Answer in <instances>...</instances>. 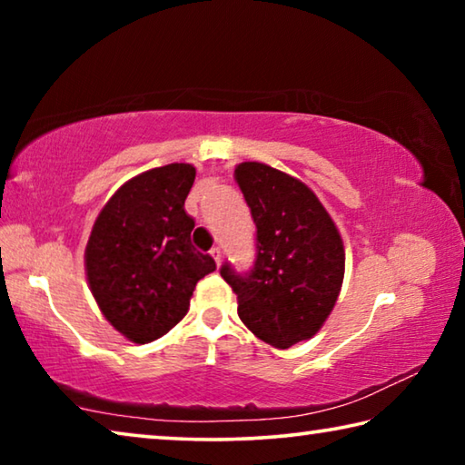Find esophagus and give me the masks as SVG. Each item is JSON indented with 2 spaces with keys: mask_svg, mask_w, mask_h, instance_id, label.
I'll return each mask as SVG.
<instances>
[{
  "mask_svg": "<svg viewBox=\"0 0 465 465\" xmlns=\"http://www.w3.org/2000/svg\"><path fill=\"white\" fill-rule=\"evenodd\" d=\"M211 256H213V258H215V262H217V266H219V264H222V256H223V252H222V248H219V246H215L213 250H211Z\"/></svg>",
  "mask_w": 465,
  "mask_h": 465,
  "instance_id": "34e87169",
  "label": "esophagus"
}]
</instances>
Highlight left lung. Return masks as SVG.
Masks as SVG:
<instances>
[{"label":"left lung","mask_w":465,"mask_h":465,"mask_svg":"<svg viewBox=\"0 0 465 465\" xmlns=\"http://www.w3.org/2000/svg\"><path fill=\"white\" fill-rule=\"evenodd\" d=\"M235 180L256 223V261L248 272H219L238 295L243 324L261 341L289 349L318 332L344 277L341 233L318 196L266 163L243 162Z\"/></svg>","instance_id":"1"}]
</instances>
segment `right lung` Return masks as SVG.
I'll return each mask as SVG.
<instances>
[{
    "mask_svg": "<svg viewBox=\"0 0 465 465\" xmlns=\"http://www.w3.org/2000/svg\"><path fill=\"white\" fill-rule=\"evenodd\" d=\"M191 163L143 172L113 194L85 246V272L104 318L137 344L170 332L215 261L191 242L194 219L184 201Z\"/></svg>",
    "mask_w": 465,
    "mask_h": 465,
    "instance_id": "add662e5",
    "label": "right lung"
}]
</instances>
